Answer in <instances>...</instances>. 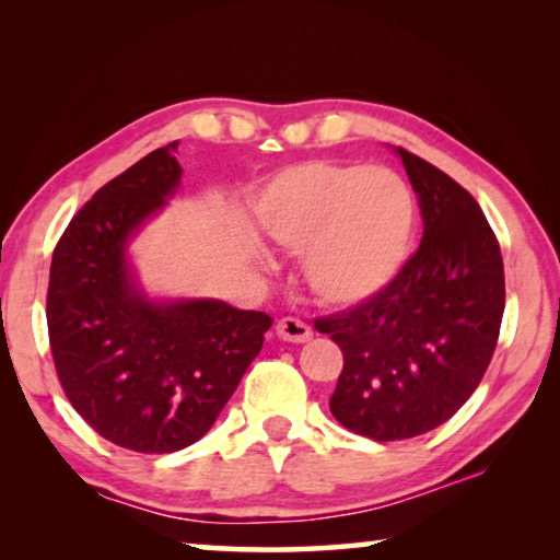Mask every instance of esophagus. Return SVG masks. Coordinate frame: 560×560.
<instances>
[{"label":"esophagus","mask_w":560,"mask_h":560,"mask_svg":"<svg viewBox=\"0 0 560 560\" xmlns=\"http://www.w3.org/2000/svg\"><path fill=\"white\" fill-rule=\"evenodd\" d=\"M277 336L281 340H289V343H306L314 336V330L299 318H281L277 324Z\"/></svg>","instance_id":"esophagus-1"}]
</instances>
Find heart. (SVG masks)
<instances>
[{"mask_svg":"<svg viewBox=\"0 0 560 560\" xmlns=\"http://www.w3.org/2000/svg\"><path fill=\"white\" fill-rule=\"evenodd\" d=\"M261 236L303 252V279L326 306L371 301L400 273L415 202L400 175L346 160H303L261 189L254 207Z\"/></svg>","mask_w":560,"mask_h":560,"instance_id":"1","label":"heart"}]
</instances>
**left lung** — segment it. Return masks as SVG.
<instances>
[{
  "instance_id": "8db88e82",
  "label": "left lung",
  "mask_w": 560,
  "mask_h": 560,
  "mask_svg": "<svg viewBox=\"0 0 560 560\" xmlns=\"http://www.w3.org/2000/svg\"><path fill=\"white\" fill-rule=\"evenodd\" d=\"M424 234L390 287L316 320L343 350L330 412L377 442L424 434L477 390L504 316V261L477 200L428 160L395 148Z\"/></svg>"
}]
</instances>
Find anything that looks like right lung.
Here are the masks:
<instances>
[{
	"instance_id": "1",
	"label": "right lung",
	"mask_w": 560,
	"mask_h": 560,
	"mask_svg": "<svg viewBox=\"0 0 560 560\" xmlns=\"http://www.w3.org/2000/svg\"><path fill=\"white\" fill-rule=\"evenodd\" d=\"M177 140L103 185L56 244L46 320L56 373L101 438L167 454L205 438L271 316L217 299H150L128 246L177 192Z\"/></svg>"
}]
</instances>
